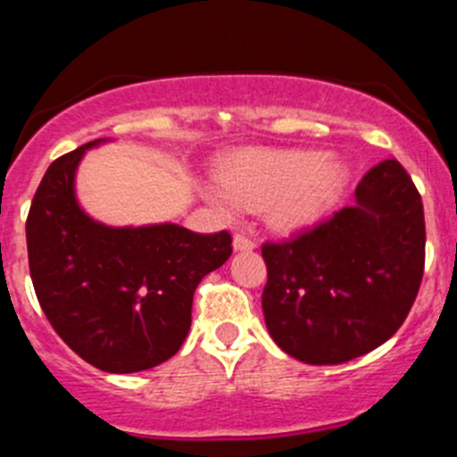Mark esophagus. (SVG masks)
I'll use <instances>...</instances> for the list:
<instances>
[{"instance_id": "obj_1", "label": "esophagus", "mask_w": 457, "mask_h": 457, "mask_svg": "<svg viewBox=\"0 0 457 457\" xmlns=\"http://www.w3.org/2000/svg\"><path fill=\"white\" fill-rule=\"evenodd\" d=\"M233 246H235V251H253V248H255L257 244H255V239L246 237V235L235 233V237H233Z\"/></svg>"}]
</instances>
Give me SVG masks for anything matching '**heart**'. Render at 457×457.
Returning <instances> with one entry per match:
<instances>
[{"mask_svg":"<svg viewBox=\"0 0 457 457\" xmlns=\"http://www.w3.org/2000/svg\"><path fill=\"white\" fill-rule=\"evenodd\" d=\"M346 184V169L309 151L251 148L222 164V184H211L209 197L224 213L269 209L279 230H297L322 218Z\"/></svg>","mask_w":457,"mask_h":457,"instance_id":"obj_1","label":"heart"}]
</instances>
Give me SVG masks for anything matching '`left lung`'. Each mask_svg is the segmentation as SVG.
<instances>
[{"label":"left lung","instance_id":"obj_1","mask_svg":"<svg viewBox=\"0 0 457 457\" xmlns=\"http://www.w3.org/2000/svg\"><path fill=\"white\" fill-rule=\"evenodd\" d=\"M355 197L313 228L262 244L266 328L300 362L342 364L378 349L418 297L427 230L411 175L384 160Z\"/></svg>","mask_w":457,"mask_h":457}]
</instances>
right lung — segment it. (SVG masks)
<instances>
[{"instance_id": "1", "label": "right lung", "mask_w": 457, "mask_h": 457, "mask_svg": "<svg viewBox=\"0 0 457 457\" xmlns=\"http://www.w3.org/2000/svg\"><path fill=\"white\" fill-rule=\"evenodd\" d=\"M97 142L57 157L35 191L26 220L30 278L51 327L81 360L106 373L146 371L184 345L193 293L228 260L233 237L90 220L73 182L81 155Z\"/></svg>"}]
</instances>
